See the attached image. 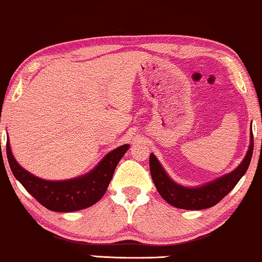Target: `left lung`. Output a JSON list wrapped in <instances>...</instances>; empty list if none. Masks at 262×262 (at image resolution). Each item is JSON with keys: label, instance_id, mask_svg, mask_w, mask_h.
I'll return each mask as SVG.
<instances>
[{"label": "left lung", "instance_id": "obj_1", "mask_svg": "<svg viewBox=\"0 0 262 262\" xmlns=\"http://www.w3.org/2000/svg\"><path fill=\"white\" fill-rule=\"evenodd\" d=\"M253 147V133H250V145L242 163L228 174L197 187H186L173 182L153 153L149 156L150 176L158 192L168 204L184 210L208 209L222 201L245 176L252 160Z\"/></svg>", "mask_w": 262, "mask_h": 262}]
</instances>
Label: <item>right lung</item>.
<instances>
[{
	"label": "right lung",
	"instance_id": "obj_1",
	"mask_svg": "<svg viewBox=\"0 0 262 262\" xmlns=\"http://www.w3.org/2000/svg\"><path fill=\"white\" fill-rule=\"evenodd\" d=\"M128 148L129 145H123L109 152L97 166L84 176L68 180H46L20 166L10 149L9 139L6 146L14 177L40 204L57 212L77 211L97 203L105 193L114 171Z\"/></svg>",
	"mask_w": 262,
	"mask_h": 262
}]
</instances>
